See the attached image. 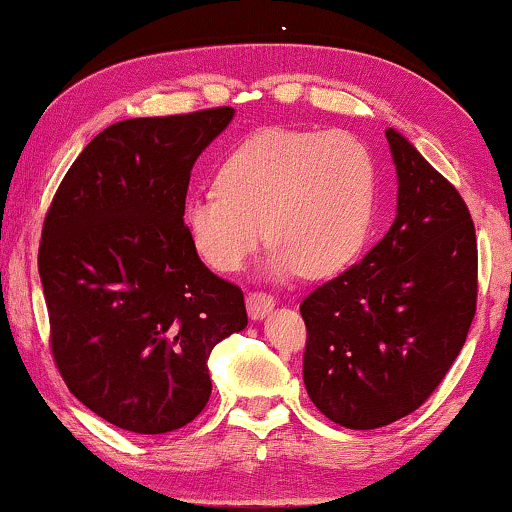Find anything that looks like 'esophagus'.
<instances>
[{
  "instance_id": "34e87169",
  "label": "esophagus",
  "mask_w": 512,
  "mask_h": 512,
  "mask_svg": "<svg viewBox=\"0 0 512 512\" xmlns=\"http://www.w3.org/2000/svg\"><path fill=\"white\" fill-rule=\"evenodd\" d=\"M246 306H248V313L253 320H262L266 313L273 308V297L266 292H250L246 297Z\"/></svg>"
}]
</instances>
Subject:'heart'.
<instances>
[{
  "mask_svg": "<svg viewBox=\"0 0 512 512\" xmlns=\"http://www.w3.org/2000/svg\"><path fill=\"white\" fill-rule=\"evenodd\" d=\"M380 171L373 150L343 129H262L241 141L192 194L183 225L197 255L220 273L239 271L266 239L271 271L331 276L369 236Z\"/></svg>",
  "mask_w": 512,
  "mask_h": 512,
  "instance_id": "obj_1",
  "label": "heart"
}]
</instances>
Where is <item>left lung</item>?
<instances>
[{
    "mask_svg": "<svg viewBox=\"0 0 512 512\" xmlns=\"http://www.w3.org/2000/svg\"><path fill=\"white\" fill-rule=\"evenodd\" d=\"M385 136L399 176L390 232L299 306L306 392L345 429L420 408L462 350L478 301L469 206L399 132Z\"/></svg>",
    "mask_w": 512,
    "mask_h": 512,
    "instance_id": "left-lung-1",
    "label": "left lung"
}]
</instances>
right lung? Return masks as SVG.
<instances>
[{"instance_id": "obj_1", "label": "right lung", "mask_w": 512, "mask_h": 512, "mask_svg": "<svg viewBox=\"0 0 512 512\" xmlns=\"http://www.w3.org/2000/svg\"><path fill=\"white\" fill-rule=\"evenodd\" d=\"M232 118L218 106L115 122L76 157L43 220L57 371L134 434L192 422L211 397V350L248 325L241 287L206 269L183 225L194 162Z\"/></svg>"}]
</instances>
